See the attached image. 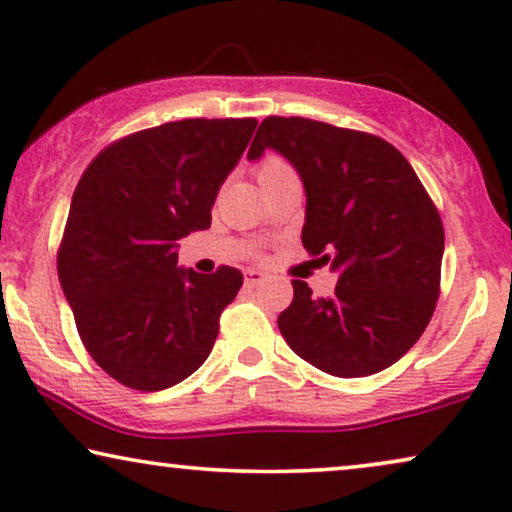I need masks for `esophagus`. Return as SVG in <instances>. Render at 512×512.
<instances>
[{"label": "esophagus", "instance_id": "esophagus-1", "mask_svg": "<svg viewBox=\"0 0 512 512\" xmlns=\"http://www.w3.org/2000/svg\"><path fill=\"white\" fill-rule=\"evenodd\" d=\"M263 279H265V272H261V270H254V268L244 270V284L247 286H258Z\"/></svg>", "mask_w": 512, "mask_h": 512}]
</instances>
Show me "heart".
I'll return each instance as SVG.
<instances>
[{
	"label": "heart",
	"mask_w": 512,
	"mask_h": 512,
	"mask_svg": "<svg viewBox=\"0 0 512 512\" xmlns=\"http://www.w3.org/2000/svg\"><path fill=\"white\" fill-rule=\"evenodd\" d=\"M286 170H289V165H286L284 160H279V158H265L263 163L258 165L256 177H258V181H263V179L272 177V174H279V172H286Z\"/></svg>",
	"instance_id": "obj_1"
}]
</instances>
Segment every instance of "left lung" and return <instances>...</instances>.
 <instances>
[{
	"mask_svg": "<svg viewBox=\"0 0 512 512\" xmlns=\"http://www.w3.org/2000/svg\"><path fill=\"white\" fill-rule=\"evenodd\" d=\"M275 151L305 188L303 247L327 254L331 298L293 279L277 326L300 359L335 377L396 363L436 310L445 233L438 209L403 153L380 137L310 118L268 116L247 158Z\"/></svg>",
	"mask_w": 512,
	"mask_h": 512,
	"instance_id": "8db88e82",
	"label": "left lung"
}]
</instances>
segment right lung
I'll return each mask as SVG.
<instances>
[{
  "instance_id": "obj_1",
  "label": "right lung",
  "mask_w": 512,
  "mask_h": 512,
  "mask_svg": "<svg viewBox=\"0 0 512 512\" xmlns=\"http://www.w3.org/2000/svg\"><path fill=\"white\" fill-rule=\"evenodd\" d=\"M254 118H186L111 144L76 186L58 254L90 356L137 391L174 387L212 352L242 272L179 268V240L212 226Z\"/></svg>"
}]
</instances>
